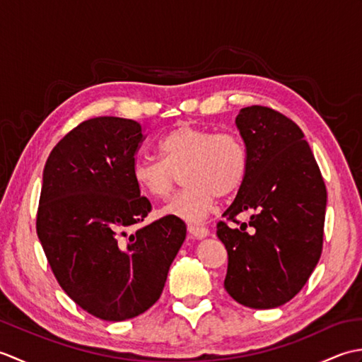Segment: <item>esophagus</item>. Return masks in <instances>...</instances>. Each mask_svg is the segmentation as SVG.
I'll use <instances>...</instances> for the list:
<instances>
[{
  "label": "esophagus",
  "mask_w": 362,
  "mask_h": 362,
  "mask_svg": "<svg viewBox=\"0 0 362 362\" xmlns=\"http://www.w3.org/2000/svg\"><path fill=\"white\" fill-rule=\"evenodd\" d=\"M188 232L193 235L194 238H197V240H202V238H205L206 235L210 233L209 228H206L205 226H201V224H189Z\"/></svg>",
  "instance_id": "esophagus-1"
}]
</instances>
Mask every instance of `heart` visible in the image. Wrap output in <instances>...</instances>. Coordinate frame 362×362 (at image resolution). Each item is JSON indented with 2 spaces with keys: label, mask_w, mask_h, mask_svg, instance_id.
Listing matches in <instances>:
<instances>
[{
  "label": "heart",
  "mask_w": 362,
  "mask_h": 362,
  "mask_svg": "<svg viewBox=\"0 0 362 362\" xmlns=\"http://www.w3.org/2000/svg\"><path fill=\"white\" fill-rule=\"evenodd\" d=\"M161 158H138L132 168L135 185L156 201L174 193L182 173L185 183L165 209L189 222L210 214L218 197H228L243 187L249 158L240 136L230 132H213L189 122L177 126L158 143Z\"/></svg>",
  "instance_id": "heart-1"
}]
</instances>
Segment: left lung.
I'll return each mask as SVG.
<instances>
[{
  "label": "left lung",
  "instance_id": "left-lung-1",
  "mask_svg": "<svg viewBox=\"0 0 362 362\" xmlns=\"http://www.w3.org/2000/svg\"><path fill=\"white\" fill-rule=\"evenodd\" d=\"M249 168L216 235L228 255L224 288L255 310L281 306L308 281L324 245L327 188L317 161L294 121L271 107L236 117ZM255 211L249 223L235 216Z\"/></svg>",
  "mask_w": 362,
  "mask_h": 362
}]
</instances>
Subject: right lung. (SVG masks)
I'll list each match as a JSON object with an SVG mask.
<instances>
[{
  "label": "right lung",
  "instance_id": "obj_1",
  "mask_svg": "<svg viewBox=\"0 0 362 362\" xmlns=\"http://www.w3.org/2000/svg\"><path fill=\"white\" fill-rule=\"evenodd\" d=\"M144 138L134 119L91 118L54 146L43 171L35 226L46 259L76 305L109 322L157 302L187 236L174 214L127 233L152 210L132 177Z\"/></svg>",
  "mask_w": 362,
  "mask_h": 362
}]
</instances>
